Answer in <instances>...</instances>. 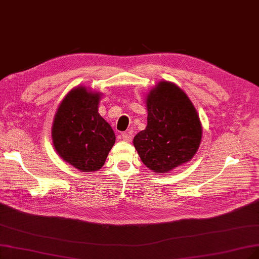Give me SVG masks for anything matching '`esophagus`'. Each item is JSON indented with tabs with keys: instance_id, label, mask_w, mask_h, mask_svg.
<instances>
[{
	"instance_id": "1",
	"label": "esophagus",
	"mask_w": 259,
	"mask_h": 259,
	"mask_svg": "<svg viewBox=\"0 0 259 259\" xmlns=\"http://www.w3.org/2000/svg\"><path fill=\"white\" fill-rule=\"evenodd\" d=\"M121 139L123 140V141H126V142H131L132 141V136L130 135V133H127V132H123V133H121Z\"/></svg>"
}]
</instances>
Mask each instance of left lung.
Instances as JSON below:
<instances>
[{
	"label": "left lung",
	"instance_id": "left-lung-1",
	"mask_svg": "<svg viewBox=\"0 0 259 259\" xmlns=\"http://www.w3.org/2000/svg\"><path fill=\"white\" fill-rule=\"evenodd\" d=\"M146 107L147 126L133 139V145L148 168L167 173L194 157L202 141V123L186 93L167 81L149 92Z\"/></svg>",
	"mask_w": 259,
	"mask_h": 259
}]
</instances>
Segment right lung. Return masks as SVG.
Wrapping results in <instances>:
<instances>
[{
	"instance_id": "right-lung-1",
	"label": "right lung",
	"mask_w": 259,
	"mask_h": 259,
	"mask_svg": "<svg viewBox=\"0 0 259 259\" xmlns=\"http://www.w3.org/2000/svg\"><path fill=\"white\" fill-rule=\"evenodd\" d=\"M99 93L78 86L67 94L53 120L52 141L59 156L85 173L100 169L115 133L98 113Z\"/></svg>"
}]
</instances>
